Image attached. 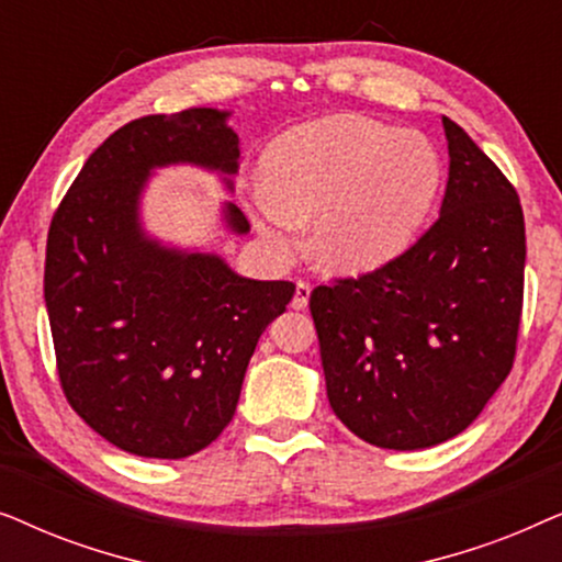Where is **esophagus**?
Here are the masks:
<instances>
[{
    "label": "esophagus",
    "mask_w": 562,
    "mask_h": 562,
    "mask_svg": "<svg viewBox=\"0 0 562 562\" xmlns=\"http://www.w3.org/2000/svg\"><path fill=\"white\" fill-rule=\"evenodd\" d=\"M310 294H312L310 283L296 281V291H294V299H291V306H294V310H306V304H310Z\"/></svg>",
    "instance_id": "esophagus-1"
}]
</instances>
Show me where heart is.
<instances>
[{
  "instance_id": "obj_1",
  "label": "heart",
  "mask_w": 562,
  "mask_h": 562,
  "mask_svg": "<svg viewBox=\"0 0 562 562\" xmlns=\"http://www.w3.org/2000/svg\"><path fill=\"white\" fill-rule=\"evenodd\" d=\"M442 158L417 130L360 114L291 127L260 160L250 217L276 252L310 220V250L333 273H371L414 243L442 187Z\"/></svg>"
}]
</instances>
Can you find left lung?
Instances as JSON below:
<instances>
[{
    "instance_id": "left-lung-1",
    "label": "left lung",
    "mask_w": 562,
    "mask_h": 562,
    "mask_svg": "<svg viewBox=\"0 0 562 562\" xmlns=\"http://www.w3.org/2000/svg\"><path fill=\"white\" fill-rule=\"evenodd\" d=\"M440 217L404 256L312 291L327 398L360 440L425 450L463 432L512 371L525 291L517 191L442 117Z\"/></svg>"
}]
</instances>
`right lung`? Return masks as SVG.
<instances>
[{"label":"right lung","instance_id":"right-lung-1","mask_svg":"<svg viewBox=\"0 0 562 562\" xmlns=\"http://www.w3.org/2000/svg\"><path fill=\"white\" fill-rule=\"evenodd\" d=\"M229 114L191 106L120 127L50 222L45 306L66 398L106 442L140 458H189L217 440L258 337L294 296L291 281L245 279L217 252L145 227V191L164 168H202L233 194L240 137ZM220 225L250 233L233 202L220 204Z\"/></svg>","mask_w":562,"mask_h":562}]
</instances>
